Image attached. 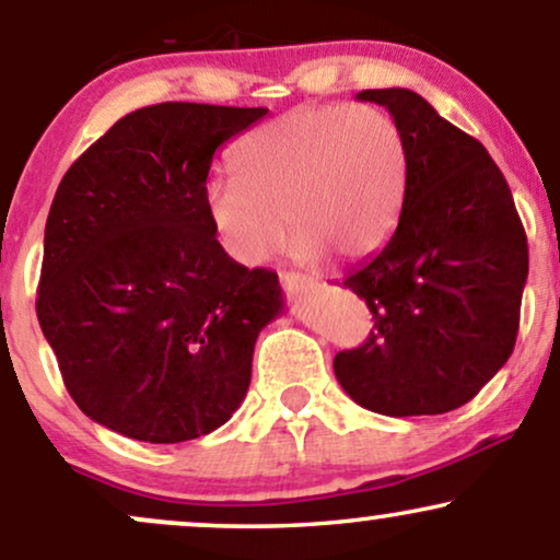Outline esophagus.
Returning a JSON list of instances; mask_svg holds the SVG:
<instances>
[{"label":"esophagus","mask_w":560,"mask_h":560,"mask_svg":"<svg viewBox=\"0 0 560 560\" xmlns=\"http://www.w3.org/2000/svg\"><path fill=\"white\" fill-rule=\"evenodd\" d=\"M281 287H284V292L292 294V298H302V294H307L311 289H316V281H313L311 276L302 273H281Z\"/></svg>","instance_id":"34e87169"}]
</instances>
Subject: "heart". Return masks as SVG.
I'll list each match as a JSON object with an SVG mask.
<instances>
[{"label": "heart", "mask_w": 560, "mask_h": 560, "mask_svg": "<svg viewBox=\"0 0 560 560\" xmlns=\"http://www.w3.org/2000/svg\"><path fill=\"white\" fill-rule=\"evenodd\" d=\"M229 165L234 182L208 186L205 213L231 258L262 266L289 226L300 260L355 262L395 229L408 152L378 107L307 105L244 133Z\"/></svg>", "instance_id": "heart-1"}]
</instances>
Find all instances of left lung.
Masks as SVG:
<instances>
[{"instance_id": "8db88e82", "label": "left lung", "mask_w": 560, "mask_h": 560, "mask_svg": "<svg viewBox=\"0 0 560 560\" xmlns=\"http://www.w3.org/2000/svg\"><path fill=\"white\" fill-rule=\"evenodd\" d=\"M387 107L408 152L395 234L345 287L374 329L337 352L347 395L382 416L460 408L503 369L516 345L529 249L511 189L490 152L410 89H365Z\"/></svg>"}]
</instances>
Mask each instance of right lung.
I'll use <instances>...</instances> for the list:
<instances>
[{"label":"right lung","instance_id":"obj_1","mask_svg":"<svg viewBox=\"0 0 560 560\" xmlns=\"http://www.w3.org/2000/svg\"><path fill=\"white\" fill-rule=\"evenodd\" d=\"M266 107L163 102L120 118L62 176L36 316L89 419L152 445L197 440L247 395L279 276L229 258L205 213L218 147Z\"/></svg>","mask_w":560,"mask_h":560}]
</instances>
